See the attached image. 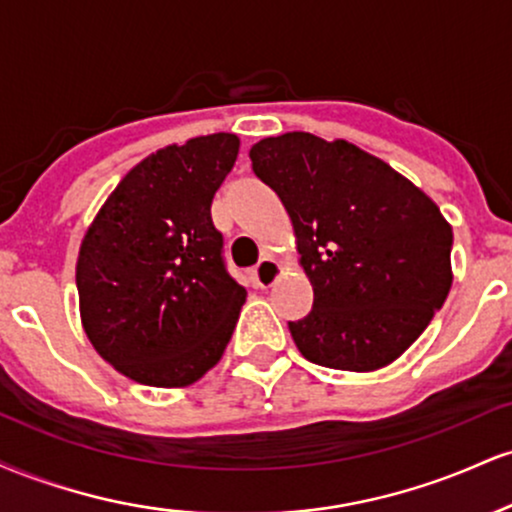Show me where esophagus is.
I'll return each instance as SVG.
<instances>
[{
    "mask_svg": "<svg viewBox=\"0 0 512 512\" xmlns=\"http://www.w3.org/2000/svg\"><path fill=\"white\" fill-rule=\"evenodd\" d=\"M281 272V264L274 260V257H262L260 264L255 267V281L260 289H269L274 284L276 276Z\"/></svg>",
    "mask_w": 512,
    "mask_h": 512,
    "instance_id": "esophagus-1",
    "label": "esophagus"
}]
</instances>
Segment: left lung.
<instances>
[{"label":"left lung","instance_id":"left-lung-1","mask_svg":"<svg viewBox=\"0 0 512 512\" xmlns=\"http://www.w3.org/2000/svg\"><path fill=\"white\" fill-rule=\"evenodd\" d=\"M252 170L289 211L313 310L289 330L317 366L370 373L409 349L452 286V226L378 156L310 132L267 137Z\"/></svg>","mask_w":512,"mask_h":512}]
</instances>
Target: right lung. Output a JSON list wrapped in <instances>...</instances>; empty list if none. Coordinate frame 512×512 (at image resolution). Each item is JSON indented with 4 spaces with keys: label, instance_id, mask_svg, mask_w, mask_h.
I'll list each match as a JSON object with an SVG mask.
<instances>
[{
    "label": "right lung",
    "instance_id": "right-lung-1",
    "mask_svg": "<svg viewBox=\"0 0 512 512\" xmlns=\"http://www.w3.org/2000/svg\"><path fill=\"white\" fill-rule=\"evenodd\" d=\"M238 149L228 132L163 146L129 170L84 233L81 325L134 383H197L231 342L248 291L223 267L211 199Z\"/></svg>",
    "mask_w": 512,
    "mask_h": 512
}]
</instances>
